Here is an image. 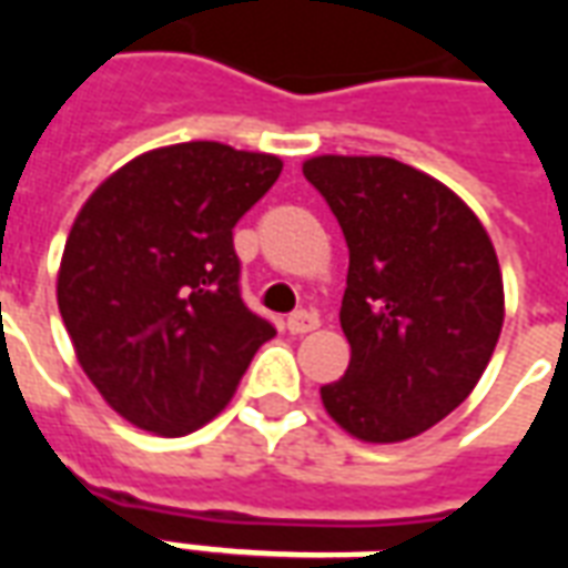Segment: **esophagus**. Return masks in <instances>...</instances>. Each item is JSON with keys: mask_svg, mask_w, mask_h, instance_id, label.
I'll return each instance as SVG.
<instances>
[{"mask_svg": "<svg viewBox=\"0 0 568 568\" xmlns=\"http://www.w3.org/2000/svg\"><path fill=\"white\" fill-rule=\"evenodd\" d=\"M288 332L292 334H307V332H316L320 328V316L316 313H310V310H297V313H292L288 316Z\"/></svg>", "mask_w": 568, "mask_h": 568, "instance_id": "1", "label": "esophagus"}]
</instances>
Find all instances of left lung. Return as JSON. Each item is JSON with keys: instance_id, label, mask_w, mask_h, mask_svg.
<instances>
[{"instance_id": "obj_1", "label": "left lung", "mask_w": 568, "mask_h": 568, "mask_svg": "<svg viewBox=\"0 0 568 568\" xmlns=\"http://www.w3.org/2000/svg\"><path fill=\"white\" fill-rule=\"evenodd\" d=\"M304 175L349 248L341 328L353 356L322 405L371 444L414 438L463 405L496 349V248L450 187L393 158L322 154Z\"/></svg>"}]
</instances>
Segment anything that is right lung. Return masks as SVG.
<instances>
[{
	"mask_svg": "<svg viewBox=\"0 0 568 568\" xmlns=\"http://www.w3.org/2000/svg\"><path fill=\"white\" fill-rule=\"evenodd\" d=\"M280 173L273 154L182 142L133 158L81 206L57 304L84 374L133 426L200 428L276 334L243 304L234 227Z\"/></svg>",
	"mask_w": 568,
	"mask_h": 568,
	"instance_id": "add662e5",
	"label": "right lung"
}]
</instances>
